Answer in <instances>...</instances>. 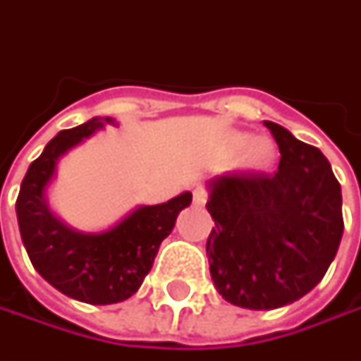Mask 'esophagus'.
<instances>
[{
    "instance_id": "esophagus-1",
    "label": "esophagus",
    "mask_w": 361,
    "mask_h": 361,
    "mask_svg": "<svg viewBox=\"0 0 361 361\" xmlns=\"http://www.w3.org/2000/svg\"><path fill=\"white\" fill-rule=\"evenodd\" d=\"M204 202H207V192L202 188H195L192 190V204L195 207H202Z\"/></svg>"
}]
</instances>
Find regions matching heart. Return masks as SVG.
Returning <instances> with one entry per match:
<instances>
[{
	"label": "heart",
	"instance_id": "1",
	"mask_svg": "<svg viewBox=\"0 0 361 361\" xmlns=\"http://www.w3.org/2000/svg\"><path fill=\"white\" fill-rule=\"evenodd\" d=\"M241 157H239V166L245 173H263L271 169L275 160V146L269 138H253L247 142V134L243 132H233L229 134V146L233 150H239L242 146Z\"/></svg>",
	"mask_w": 361,
	"mask_h": 361
}]
</instances>
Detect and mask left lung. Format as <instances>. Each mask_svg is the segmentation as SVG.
Segmentation results:
<instances>
[{
	"mask_svg": "<svg viewBox=\"0 0 361 361\" xmlns=\"http://www.w3.org/2000/svg\"><path fill=\"white\" fill-rule=\"evenodd\" d=\"M265 126L281 152L277 173L207 183L211 277L223 299L245 310H277L310 293L343 235L341 187L322 150L275 122Z\"/></svg>",
	"mask_w": 361,
	"mask_h": 361,
	"instance_id": "left-lung-1",
	"label": "left lung"
}]
</instances>
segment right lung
Listing matches in <instances>:
<instances>
[{"instance_id": "add662e5", "label": "right lung", "mask_w": 361, "mask_h": 361, "mask_svg": "<svg viewBox=\"0 0 361 361\" xmlns=\"http://www.w3.org/2000/svg\"><path fill=\"white\" fill-rule=\"evenodd\" d=\"M116 118L96 116L58 132L30 164L16 202L23 247L35 271L68 298L110 305L138 291L152 269L160 243L174 229L176 216L192 195L185 190L162 204H138L104 231H78L51 211L48 192L60 160Z\"/></svg>"}]
</instances>
